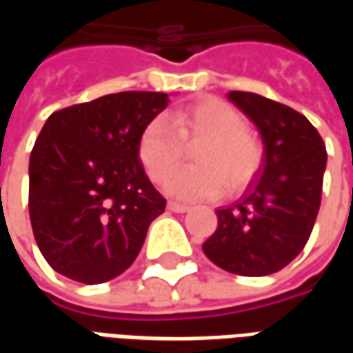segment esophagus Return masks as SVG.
<instances>
[{
    "mask_svg": "<svg viewBox=\"0 0 353 353\" xmlns=\"http://www.w3.org/2000/svg\"><path fill=\"white\" fill-rule=\"evenodd\" d=\"M168 210L170 212H174V214H185V212H189L191 208L187 206V204H179V202H168Z\"/></svg>",
    "mask_w": 353,
    "mask_h": 353,
    "instance_id": "obj_1",
    "label": "esophagus"
}]
</instances>
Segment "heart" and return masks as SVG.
I'll return each mask as SVG.
<instances>
[{
	"label": "heart",
	"instance_id": "b5f03b06",
	"mask_svg": "<svg viewBox=\"0 0 353 353\" xmlns=\"http://www.w3.org/2000/svg\"><path fill=\"white\" fill-rule=\"evenodd\" d=\"M168 121L154 117L143 126L138 157L147 176L162 183L194 145L195 166L170 176L166 191L183 200L238 192L252 183L263 166V145L245 130V119L230 103L217 98L192 101L172 113ZM187 146L186 150L184 147Z\"/></svg>",
	"mask_w": 353,
	"mask_h": 353
}]
</instances>
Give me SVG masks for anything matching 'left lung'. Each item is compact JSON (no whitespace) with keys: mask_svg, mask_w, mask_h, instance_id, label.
<instances>
[{"mask_svg":"<svg viewBox=\"0 0 353 353\" xmlns=\"http://www.w3.org/2000/svg\"><path fill=\"white\" fill-rule=\"evenodd\" d=\"M259 128L265 162L242 199L217 210L206 257L238 276H266L295 259L310 238L321 204L327 151L304 115L259 94L229 92Z\"/></svg>","mask_w":353,"mask_h":353,"instance_id":"obj_1","label":"left lung"}]
</instances>
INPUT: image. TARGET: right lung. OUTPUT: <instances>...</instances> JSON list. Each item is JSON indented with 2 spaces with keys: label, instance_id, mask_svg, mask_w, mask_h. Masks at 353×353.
I'll list each match as a JSON object with an SVG mask.
<instances>
[{
  "label": "right lung",
  "instance_id": "right-lung-1",
  "mask_svg": "<svg viewBox=\"0 0 353 353\" xmlns=\"http://www.w3.org/2000/svg\"><path fill=\"white\" fill-rule=\"evenodd\" d=\"M164 92H117L54 111L30 154V221L58 274L103 283L136 261L166 200L138 157Z\"/></svg>",
  "mask_w": 353,
  "mask_h": 353
}]
</instances>
